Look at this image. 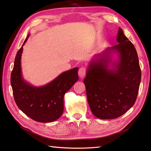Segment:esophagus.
Returning a JSON list of instances; mask_svg holds the SVG:
<instances>
[{
  "label": "esophagus",
  "instance_id": "1",
  "mask_svg": "<svg viewBox=\"0 0 151 151\" xmlns=\"http://www.w3.org/2000/svg\"><path fill=\"white\" fill-rule=\"evenodd\" d=\"M86 68L84 67H82L79 68L78 75L81 78H83L84 76H86Z\"/></svg>",
  "mask_w": 151,
  "mask_h": 151
}]
</instances>
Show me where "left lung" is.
Returning <instances> with one entry per match:
<instances>
[{"instance_id": "8db88e82", "label": "left lung", "mask_w": 151, "mask_h": 151, "mask_svg": "<svg viewBox=\"0 0 151 151\" xmlns=\"http://www.w3.org/2000/svg\"><path fill=\"white\" fill-rule=\"evenodd\" d=\"M116 41L117 45L94 55L84 78L90 109L102 119L117 118L127 111L135 102L141 83L137 53L121 28ZM114 54L117 59L114 61Z\"/></svg>"}]
</instances>
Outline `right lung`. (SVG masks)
Masks as SVG:
<instances>
[{
	"label": "right lung",
	"instance_id": "obj_1",
	"mask_svg": "<svg viewBox=\"0 0 151 151\" xmlns=\"http://www.w3.org/2000/svg\"><path fill=\"white\" fill-rule=\"evenodd\" d=\"M15 57L10 76L14 98L16 105L26 116L42 123L53 122L62 116L64 110V96L78 80V67L65 71L50 83L34 86L24 80L22 74L21 57L23 45Z\"/></svg>",
	"mask_w": 151,
	"mask_h": 151
}]
</instances>
